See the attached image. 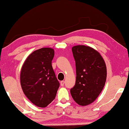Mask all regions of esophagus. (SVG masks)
<instances>
[{
    "label": "esophagus",
    "mask_w": 129,
    "mask_h": 129,
    "mask_svg": "<svg viewBox=\"0 0 129 129\" xmlns=\"http://www.w3.org/2000/svg\"><path fill=\"white\" fill-rule=\"evenodd\" d=\"M64 84V81H60V85L61 86H63Z\"/></svg>",
    "instance_id": "obj_1"
}]
</instances>
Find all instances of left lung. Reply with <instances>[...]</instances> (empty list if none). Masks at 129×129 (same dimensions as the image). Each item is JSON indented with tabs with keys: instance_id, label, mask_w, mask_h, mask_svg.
<instances>
[{
	"instance_id": "left-lung-1",
	"label": "left lung",
	"mask_w": 129,
	"mask_h": 129,
	"mask_svg": "<svg viewBox=\"0 0 129 129\" xmlns=\"http://www.w3.org/2000/svg\"><path fill=\"white\" fill-rule=\"evenodd\" d=\"M76 66V81L71 89L74 101L86 106L95 100L102 91L107 77L106 66L99 52L93 48L78 45L72 48Z\"/></svg>"
}]
</instances>
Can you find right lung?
<instances>
[{
    "instance_id": "1",
    "label": "right lung",
    "mask_w": 129,
    "mask_h": 129,
    "mask_svg": "<svg viewBox=\"0 0 129 129\" xmlns=\"http://www.w3.org/2000/svg\"><path fill=\"white\" fill-rule=\"evenodd\" d=\"M54 51L43 48L28 56L23 64L20 83L26 97L38 107H45L55 98L60 83L52 66Z\"/></svg>"
}]
</instances>
